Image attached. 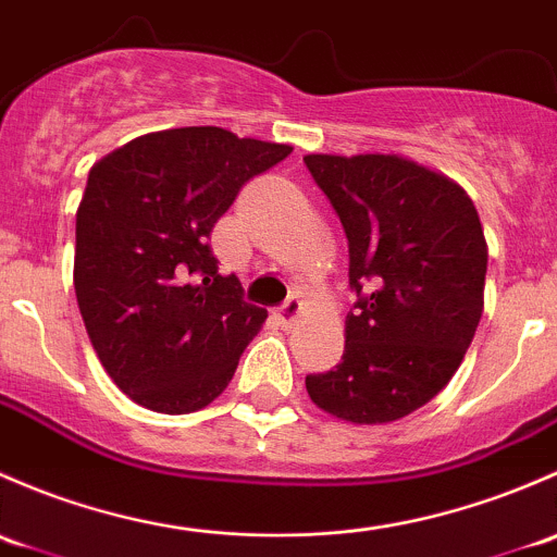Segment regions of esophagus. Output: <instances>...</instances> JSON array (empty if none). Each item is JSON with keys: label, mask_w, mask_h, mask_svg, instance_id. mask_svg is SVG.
Segmentation results:
<instances>
[{"label": "esophagus", "mask_w": 557, "mask_h": 557, "mask_svg": "<svg viewBox=\"0 0 557 557\" xmlns=\"http://www.w3.org/2000/svg\"><path fill=\"white\" fill-rule=\"evenodd\" d=\"M300 317H302V300H300V297H286L284 306H281L276 311V319L281 321V326H292Z\"/></svg>", "instance_id": "obj_1"}]
</instances>
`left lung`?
Instances as JSON below:
<instances>
[{"label":"left lung","mask_w":557,"mask_h":557,"mask_svg":"<svg viewBox=\"0 0 557 557\" xmlns=\"http://www.w3.org/2000/svg\"><path fill=\"white\" fill-rule=\"evenodd\" d=\"M348 238L346 351L306 375L321 410L388 423L437 397L483 317L485 249L472 198L397 154H306Z\"/></svg>","instance_id":"8db88e82"}]
</instances>
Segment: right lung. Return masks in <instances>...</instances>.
<instances>
[{
  "instance_id": "add662e5",
  "label": "right lung",
  "mask_w": 557,
  "mask_h": 557,
  "mask_svg": "<svg viewBox=\"0 0 557 557\" xmlns=\"http://www.w3.org/2000/svg\"><path fill=\"white\" fill-rule=\"evenodd\" d=\"M289 152L198 125L139 136L90 169L74 292L101 364L134 403L182 416L231 383L268 311L222 276L211 231Z\"/></svg>"
}]
</instances>
